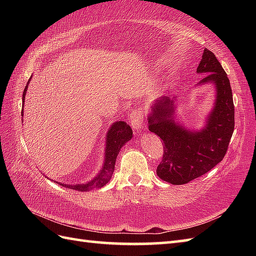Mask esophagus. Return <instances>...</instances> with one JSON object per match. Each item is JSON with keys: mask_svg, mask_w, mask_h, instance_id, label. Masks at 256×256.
<instances>
[{"mask_svg": "<svg viewBox=\"0 0 256 256\" xmlns=\"http://www.w3.org/2000/svg\"><path fill=\"white\" fill-rule=\"evenodd\" d=\"M128 121H130V124L132 125V128H133L135 132L140 131V130L142 128V123L144 121L143 111L140 110V108H138V110L132 111L131 113H130Z\"/></svg>", "mask_w": 256, "mask_h": 256, "instance_id": "1", "label": "esophagus"}]
</instances>
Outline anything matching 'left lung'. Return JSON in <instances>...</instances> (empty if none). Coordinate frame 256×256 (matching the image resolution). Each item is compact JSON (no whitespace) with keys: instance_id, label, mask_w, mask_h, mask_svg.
Wrapping results in <instances>:
<instances>
[{"instance_id":"1","label":"left lung","mask_w":256,"mask_h":256,"mask_svg":"<svg viewBox=\"0 0 256 256\" xmlns=\"http://www.w3.org/2000/svg\"><path fill=\"white\" fill-rule=\"evenodd\" d=\"M197 72H208L200 84H214L216 101L208 123L190 132L174 121L175 106L167 98L157 100L148 116V128L162 138L164 148L157 175L172 184H187L204 175L224 160L234 131V104L230 80L212 52L204 50Z\"/></svg>"}]
</instances>
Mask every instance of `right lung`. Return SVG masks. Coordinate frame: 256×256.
Returning <instances> with one entry per match:
<instances>
[{"mask_svg": "<svg viewBox=\"0 0 256 256\" xmlns=\"http://www.w3.org/2000/svg\"><path fill=\"white\" fill-rule=\"evenodd\" d=\"M26 88L24 89V92H23V102L25 100ZM22 116H23V110H22ZM132 134H133L132 128L126 122L118 121L116 123H114L111 126L110 131L108 132L106 162L99 175H98L94 180L88 184H74V186H72V184H60L62 186L72 188L74 190H79V192H88V190L92 188H101L104 186V184H108L112 177V174L114 172V165H116V156L118 154L120 150H121L122 146L126 143L128 140H131Z\"/></svg>", "mask_w": 256, "mask_h": 256, "instance_id": "add662e5", "label": "right lung"}]
</instances>
